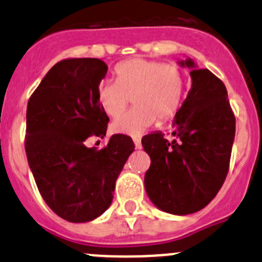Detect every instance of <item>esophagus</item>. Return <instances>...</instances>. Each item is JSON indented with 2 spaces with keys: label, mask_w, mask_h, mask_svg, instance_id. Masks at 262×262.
Segmentation results:
<instances>
[{
  "label": "esophagus",
  "mask_w": 262,
  "mask_h": 262,
  "mask_svg": "<svg viewBox=\"0 0 262 262\" xmlns=\"http://www.w3.org/2000/svg\"><path fill=\"white\" fill-rule=\"evenodd\" d=\"M133 142H134V144H136V147H137V148H141V147H142L141 138H138V137H134V138H133Z\"/></svg>",
  "instance_id": "obj_1"
}]
</instances>
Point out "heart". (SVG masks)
Masks as SVG:
<instances>
[{"instance_id":"heart-1","label":"heart","mask_w":262,"mask_h":262,"mask_svg":"<svg viewBox=\"0 0 262 262\" xmlns=\"http://www.w3.org/2000/svg\"><path fill=\"white\" fill-rule=\"evenodd\" d=\"M115 81H101L96 96L105 114L120 115L133 100L134 107L112 124L118 134L139 136L156 121L163 124L180 110L185 95L184 72L176 64L142 58L115 67Z\"/></svg>"}]
</instances>
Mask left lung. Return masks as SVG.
Instances as JSON below:
<instances>
[{"label":"left lung","instance_id":"1","mask_svg":"<svg viewBox=\"0 0 262 262\" xmlns=\"http://www.w3.org/2000/svg\"><path fill=\"white\" fill-rule=\"evenodd\" d=\"M179 64L191 70V87L173 119V139L155 132L142 138V146L150 157L144 176L150 202L166 213L186 215L207 207L226 180L236 118L223 82L190 58Z\"/></svg>","mask_w":262,"mask_h":262}]
</instances>
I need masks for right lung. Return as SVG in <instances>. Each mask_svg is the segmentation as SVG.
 Listing matches in <instances>:
<instances>
[{"instance_id": "add662e5", "label": "right lung", "mask_w": 262, "mask_h": 262, "mask_svg": "<svg viewBox=\"0 0 262 262\" xmlns=\"http://www.w3.org/2000/svg\"><path fill=\"white\" fill-rule=\"evenodd\" d=\"M107 66L97 58H70L53 66L30 96L25 150L39 192L60 218L84 223L113 202L115 181L134 150L130 137L114 134L102 149L86 147L104 138L109 118L96 90Z\"/></svg>"}]
</instances>
